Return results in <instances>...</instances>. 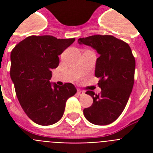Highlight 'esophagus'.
<instances>
[{
  "label": "esophagus",
  "mask_w": 153,
  "mask_h": 153,
  "mask_svg": "<svg viewBox=\"0 0 153 153\" xmlns=\"http://www.w3.org/2000/svg\"><path fill=\"white\" fill-rule=\"evenodd\" d=\"M77 93H78V94H79V96H83L84 94H85V92L82 91H80V90H78Z\"/></svg>",
  "instance_id": "1"
}]
</instances>
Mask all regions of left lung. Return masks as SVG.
<instances>
[{"label":"left lung","instance_id":"1","mask_svg":"<svg viewBox=\"0 0 153 153\" xmlns=\"http://www.w3.org/2000/svg\"><path fill=\"white\" fill-rule=\"evenodd\" d=\"M97 51L95 76L99 78L100 94L86 91L93 98V104L83 109L87 121L98 126L114 122L123 112L134 83L135 59L130 47L113 36L95 35L78 39Z\"/></svg>","mask_w":153,"mask_h":153}]
</instances>
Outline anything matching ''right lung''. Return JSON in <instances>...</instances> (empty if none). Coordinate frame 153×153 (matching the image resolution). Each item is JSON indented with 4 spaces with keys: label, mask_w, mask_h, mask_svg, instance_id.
<instances>
[{
    "label": "right lung",
    "mask_w": 153,
    "mask_h": 153,
    "mask_svg": "<svg viewBox=\"0 0 153 153\" xmlns=\"http://www.w3.org/2000/svg\"><path fill=\"white\" fill-rule=\"evenodd\" d=\"M74 40L31 36L11 52L10 76L16 94L25 114L35 123L50 126L59 121L67 100L77 92L72 83L59 86L50 82L51 70L59 63V55Z\"/></svg>",
    "instance_id": "right-lung-1"
}]
</instances>
